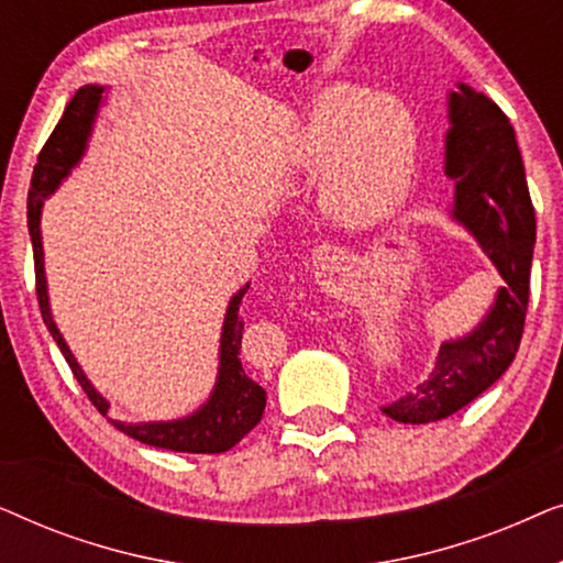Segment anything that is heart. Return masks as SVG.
Masks as SVG:
<instances>
[{"label":"heart","mask_w":563,"mask_h":563,"mask_svg":"<svg viewBox=\"0 0 563 563\" xmlns=\"http://www.w3.org/2000/svg\"><path fill=\"white\" fill-rule=\"evenodd\" d=\"M415 120L395 97L333 87L314 102L297 156L322 174V195L343 222L379 220L402 202L415 166Z\"/></svg>","instance_id":"obj_1"}]
</instances>
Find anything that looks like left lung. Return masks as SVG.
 Masks as SVG:
<instances>
[{"instance_id": "1", "label": "left lung", "mask_w": 563, "mask_h": 563, "mask_svg": "<svg viewBox=\"0 0 563 563\" xmlns=\"http://www.w3.org/2000/svg\"><path fill=\"white\" fill-rule=\"evenodd\" d=\"M445 174L456 181L453 212L476 235L505 287L472 335L443 343L426 379L382 412L397 422H435L489 389L518 353L530 297L536 210L507 114L472 87L451 95Z\"/></svg>"}]
</instances>
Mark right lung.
I'll use <instances>...</instances> for the list:
<instances>
[{
  "label": "right lung",
  "mask_w": 563,
  "mask_h": 563,
  "mask_svg": "<svg viewBox=\"0 0 563 563\" xmlns=\"http://www.w3.org/2000/svg\"><path fill=\"white\" fill-rule=\"evenodd\" d=\"M102 99V87H81L76 91L71 102L66 104L64 118L53 128V133L37 153V164L33 168V179H30L27 191V230L30 241H33V261H35V295L41 305V314L45 328L51 330L53 341L58 343L60 353L71 366L76 382L87 391L89 402L99 412L107 415V405L97 395L95 387L87 382V376L76 364L71 351L60 338L56 322L48 310V291H45L43 276V245H41V207L43 199L58 187L76 161H79L84 143H87L91 120ZM249 287H243L233 297L228 307L225 328H222V345H220V376L214 384V391L202 410L191 415L187 420L176 422H128V420H110L114 428L122 433L135 438V441L156 445V449H168L179 453H222L249 435L258 426L261 415L266 407V391L251 379L241 364V341H243V318L241 302Z\"/></svg>",
  "instance_id": "1"
}]
</instances>
